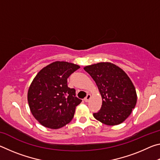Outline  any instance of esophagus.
<instances>
[{
	"mask_svg": "<svg viewBox=\"0 0 160 160\" xmlns=\"http://www.w3.org/2000/svg\"><path fill=\"white\" fill-rule=\"evenodd\" d=\"M90 98H91V95H90V94H87V96H86L85 98L84 99V101H85V102H88L89 100L90 99Z\"/></svg>",
	"mask_w": 160,
	"mask_h": 160,
	"instance_id": "obj_1",
	"label": "esophagus"
}]
</instances>
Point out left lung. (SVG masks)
<instances>
[{
    "label": "left lung",
    "instance_id": "left-lung-1",
    "mask_svg": "<svg viewBox=\"0 0 160 160\" xmlns=\"http://www.w3.org/2000/svg\"><path fill=\"white\" fill-rule=\"evenodd\" d=\"M84 70L93 78L102 98V105L93 116L108 126L123 122L137 102V94L132 81L123 70L109 62L85 66Z\"/></svg>",
    "mask_w": 160,
    "mask_h": 160
}]
</instances>
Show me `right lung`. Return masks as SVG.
<instances>
[{
	"instance_id": "1",
	"label": "right lung",
	"mask_w": 160,
	"mask_h": 160,
	"mask_svg": "<svg viewBox=\"0 0 160 160\" xmlns=\"http://www.w3.org/2000/svg\"><path fill=\"white\" fill-rule=\"evenodd\" d=\"M80 68L78 65L56 61L38 72L29 86L28 100L31 112L47 128L58 129L74 116L75 107L82 100L75 90L68 87L67 79Z\"/></svg>"
}]
</instances>
